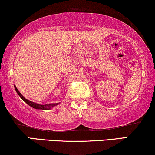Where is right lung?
<instances>
[{
    "mask_svg": "<svg viewBox=\"0 0 155 155\" xmlns=\"http://www.w3.org/2000/svg\"><path fill=\"white\" fill-rule=\"evenodd\" d=\"M15 87V90H16V93H18L19 96L21 97V98L22 99L23 101H24V102H26V104H27L28 106H30L32 108H36V109H42V110H49V109H51V108H53V107L57 106V105H58L59 104L57 103V104H45V105H40V104H35V103L32 102L31 101H28L27 99H26L24 98L23 95L21 94V93L19 92L18 90L16 88V86Z\"/></svg>",
    "mask_w": 155,
    "mask_h": 155,
    "instance_id": "add662e5",
    "label": "right lung"
}]
</instances>
